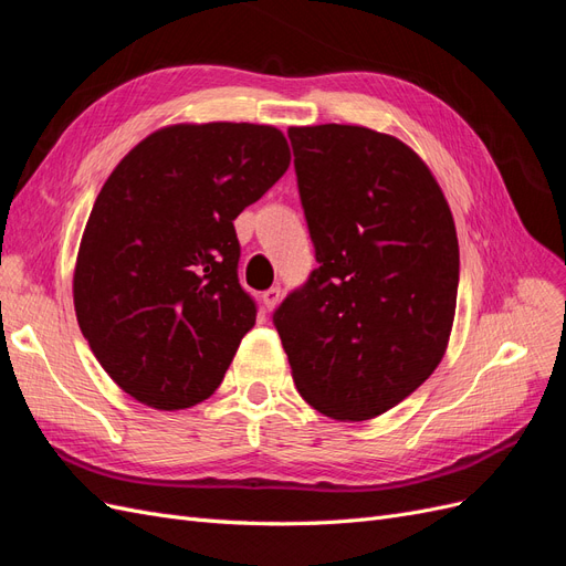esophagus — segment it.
<instances>
[{
	"label": "esophagus",
	"mask_w": 566,
	"mask_h": 566,
	"mask_svg": "<svg viewBox=\"0 0 566 566\" xmlns=\"http://www.w3.org/2000/svg\"><path fill=\"white\" fill-rule=\"evenodd\" d=\"M281 302V287H269L262 293V306L266 312H273L276 310V304Z\"/></svg>",
	"instance_id": "34e87169"
}]
</instances>
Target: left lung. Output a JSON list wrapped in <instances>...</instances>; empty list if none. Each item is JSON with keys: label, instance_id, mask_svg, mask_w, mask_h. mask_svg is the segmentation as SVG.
Instances as JSON below:
<instances>
[{"label": "left lung", "instance_id": "obj_1", "mask_svg": "<svg viewBox=\"0 0 566 566\" xmlns=\"http://www.w3.org/2000/svg\"><path fill=\"white\" fill-rule=\"evenodd\" d=\"M318 266L273 323L302 399L370 420L441 364L458 300V235L418 153L361 125L290 127Z\"/></svg>", "mask_w": 566, "mask_h": 566}]
</instances>
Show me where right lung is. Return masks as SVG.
<instances>
[{"label": "right lung", "mask_w": 566, "mask_h": 566, "mask_svg": "<svg viewBox=\"0 0 566 566\" xmlns=\"http://www.w3.org/2000/svg\"><path fill=\"white\" fill-rule=\"evenodd\" d=\"M287 167L283 132L250 123L167 125L117 163L82 233L73 302L132 399L181 410L224 380L256 318L233 219Z\"/></svg>", "instance_id": "obj_1"}]
</instances>
